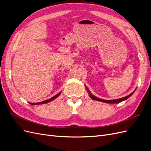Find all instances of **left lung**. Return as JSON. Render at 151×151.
I'll list each match as a JSON object with an SVG mask.
<instances>
[{
    "label": "left lung",
    "mask_w": 151,
    "mask_h": 151,
    "mask_svg": "<svg viewBox=\"0 0 151 151\" xmlns=\"http://www.w3.org/2000/svg\"><path fill=\"white\" fill-rule=\"evenodd\" d=\"M86 89H87V91H88L89 94V96L90 98L92 99H94V100H96V101H101V102H104V103H110V104H114V103H120V102H122L123 101H125V100H126L127 99L129 98L130 96H131L132 95V94H133L135 91H134L133 93H132L130 94H129V96H125V97H123L122 98H120V99H113V100H105V99H100L96 96H95L93 95L92 94H91L90 93V91L88 89V88H86Z\"/></svg>",
    "instance_id": "1"
}]
</instances>
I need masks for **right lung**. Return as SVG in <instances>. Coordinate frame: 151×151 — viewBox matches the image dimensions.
I'll return each instance as SVG.
<instances>
[{"instance_id": "1", "label": "right lung", "mask_w": 151, "mask_h": 151, "mask_svg": "<svg viewBox=\"0 0 151 151\" xmlns=\"http://www.w3.org/2000/svg\"><path fill=\"white\" fill-rule=\"evenodd\" d=\"M61 92H62V91H61ZM61 92L58 93L57 94H56L55 96H54L53 97L49 99H47V100H45V101H42V102H39V103H29V104H32V105H35V104H45V103H49V102H50V101H53V99H56V98H57L58 96L61 94Z\"/></svg>"}]
</instances>
